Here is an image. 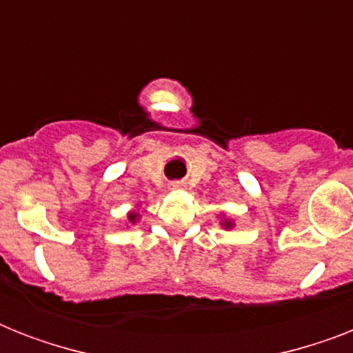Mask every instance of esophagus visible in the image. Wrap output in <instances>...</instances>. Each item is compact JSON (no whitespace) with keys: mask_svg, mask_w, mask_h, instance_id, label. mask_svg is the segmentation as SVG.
<instances>
[{"mask_svg":"<svg viewBox=\"0 0 353 353\" xmlns=\"http://www.w3.org/2000/svg\"><path fill=\"white\" fill-rule=\"evenodd\" d=\"M172 188H183V183H172Z\"/></svg>","mask_w":353,"mask_h":353,"instance_id":"obj_1","label":"esophagus"}]
</instances>
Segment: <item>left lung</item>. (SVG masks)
<instances>
[{
	"label": "left lung",
	"instance_id": "8db88e82",
	"mask_svg": "<svg viewBox=\"0 0 353 353\" xmlns=\"http://www.w3.org/2000/svg\"><path fill=\"white\" fill-rule=\"evenodd\" d=\"M227 227H229V225H227Z\"/></svg>",
	"mask_w": 353,
	"mask_h": 353
}]
</instances>
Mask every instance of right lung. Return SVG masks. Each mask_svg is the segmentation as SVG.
I'll list each match as a JSON object with an SVG mask.
<instances>
[{
    "mask_svg": "<svg viewBox=\"0 0 353 353\" xmlns=\"http://www.w3.org/2000/svg\"><path fill=\"white\" fill-rule=\"evenodd\" d=\"M130 220H132V221L135 220V214H130Z\"/></svg>",
    "mask_w": 353,
    "mask_h": 353,
    "instance_id": "1",
    "label": "right lung"
}]
</instances>
